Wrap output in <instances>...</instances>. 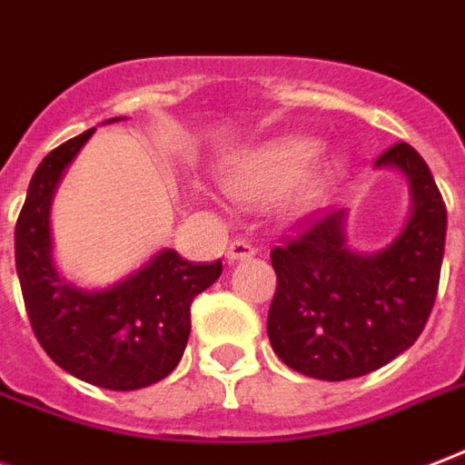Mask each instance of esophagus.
<instances>
[{
  "mask_svg": "<svg viewBox=\"0 0 465 465\" xmlns=\"http://www.w3.org/2000/svg\"><path fill=\"white\" fill-rule=\"evenodd\" d=\"M256 256V248L251 246L248 241H232L229 248H226V258L229 263H236V261H246V258Z\"/></svg>",
  "mask_w": 465,
  "mask_h": 465,
  "instance_id": "esophagus-1",
  "label": "esophagus"
}]
</instances>
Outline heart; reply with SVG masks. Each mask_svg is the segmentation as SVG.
Instances as JSON below:
<instances>
[{
    "label": "heart",
    "instance_id": "1",
    "mask_svg": "<svg viewBox=\"0 0 465 465\" xmlns=\"http://www.w3.org/2000/svg\"><path fill=\"white\" fill-rule=\"evenodd\" d=\"M319 138H271L229 161L224 190L241 204H265L282 194V207L290 217H312L324 207L346 173L341 153L319 155Z\"/></svg>",
    "mask_w": 465,
    "mask_h": 465
}]
</instances>
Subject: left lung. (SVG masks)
<instances>
[{"instance_id":"8db88e82","label":"left lung","mask_w":465,"mask_h":465,"mask_svg":"<svg viewBox=\"0 0 465 465\" xmlns=\"http://www.w3.org/2000/svg\"><path fill=\"white\" fill-rule=\"evenodd\" d=\"M375 168L400 170L412 197L410 219L388 246L353 251L339 209L271 253L278 288L268 339L285 366L317 381H349L398 359L437 300L446 204L430 165L410 143H395Z\"/></svg>"}]
</instances>
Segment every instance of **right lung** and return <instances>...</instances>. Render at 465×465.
Returning <instances> with one entry per match:
<instances>
[{"label":"right lung","mask_w":465,"mask_h":465,"mask_svg":"<svg viewBox=\"0 0 465 465\" xmlns=\"http://www.w3.org/2000/svg\"><path fill=\"white\" fill-rule=\"evenodd\" d=\"M92 134L65 141L35 168L14 233L16 272L35 339L63 371L97 388L138 390L175 371L190 304L222 275V261L197 265L163 248L109 288L84 290L63 278L53 263V197Z\"/></svg>","instance_id":"add662e5"}]
</instances>
